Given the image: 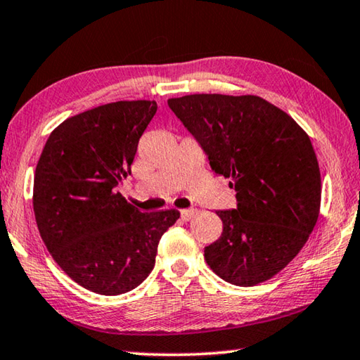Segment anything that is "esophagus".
<instances>
[{
	"label": "esophagus",
	"mask_w": 360,
	"mask_h": 360,
	"mask_svg": "<svg viewBox=\"0 0 360 360\" xmlns=\"http://www.w3.org/2000/svg\"><path fill=\"white\" fill-rule=\"evenodd\" d=\"M195 214H197V210H182L181 211V216H182V219H186V221L192 219Z\"/></svg>",
	"instance_id": "34e87169"
}]
</instances>
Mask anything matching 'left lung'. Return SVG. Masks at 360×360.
<instances>
[{"label":"left lung","instance_id":"1","mask_svg":"<svg viewBox=\"0 0 360 360\" xmlns=\"http://www.w3.org/2000/svg\"><path fill=\"white\" fill-rule=\"evenodd\" d=\"M168 106L236 192V210L216 211L224 230L205 248L206 264L243 288L273 278L318 222L321 173L309 136L255 95H186Z\"/></svg>","mask_w":360,"mask_h":360}]
</instances>
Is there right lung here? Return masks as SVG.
<instances>
[{
	"instance_id": "right-lung-1",
	"label": "right lung",
	"mask_w": 360,
	"mask_h": 360,
	"mask_svg": "<svg viewBox=\"0 0 360 360\" xmlns=\"http://www.w3.org/2000/svg\"><path fill=\"white\" fill-rule=\"evenodd\" d=\"M157 103L115 101L62 122L34 172L33 210L41 238L58 266L101 295L138 288L155 265L162 235L179 211L141 212L119 182L131 174L138 141Z\"/></svg>"
}]
</instances>
